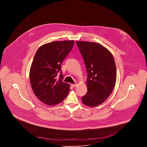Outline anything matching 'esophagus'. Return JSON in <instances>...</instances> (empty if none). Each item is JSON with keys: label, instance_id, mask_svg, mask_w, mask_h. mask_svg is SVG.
Returning <instances> with one entry per match:
<instances>
[{"label": "esophagus", "instance_id": "1", "mask_svg": "<svg viewBox=\"0 0 147 147\" xmlns=\"http://www.w3.org/2000/svg\"><path fill=\"white\" fill-rule=\"evenodd\" d=\"M77 84H71V86L73 87H77Z\"/></svg>", "mask_w": 147, "mask_h": 147}]
</instances>
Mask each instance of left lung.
I'll return each mask as SVG.
<instances>
[{
  "instance_id": "1",
  "label": "left lung",
  "mask_w": 147,
  "mask_h": 147,
  "mask_svg": "<svg viewBox=\"0 0 147 147\" xmlns=\"http://www.w3.org/2000/svg\"><path fill=\"white\" fill-rule=\"evenodd\" d=\"M87 71L88 91L82 103L95 107L103 103L115 86L116 67L112 53L102 45L86 41H76Z\"/></svg>"
}]
</instances>
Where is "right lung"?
<instances>
[{
    "instance_id": "obj_1",
    "label": "right lung",
    "mask_w": 147,
    "mask_h": 147,
    "mask_svg": "<svg viewBox=\"0 0 147 147\" xmlns=\"http://www.w3.org/2000/svg\"><path fill=\"white\" fill-rule=\"evenodd\" d=\"M74 43V40L54 41L42 45L35 55L30 71V83L36 96L48 105L62 102L69 92V84L63 81L61 64Z\"/></svg>"
}]
</instances>
